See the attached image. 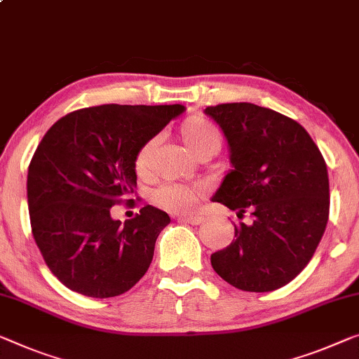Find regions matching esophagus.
<instances>
[{
	"label": "esophagus",
	"instance_id": "esophagus-1",
	"mask_svg": "<svg viewBox=\"0 0 359 359\" xmlns=\"http://www.w3.org/2000/svg\"><path fill=\"white\" fill-rule=\"evenodd\" d=\"M178 219H183V222L191 224H201L203 222V217H201V215H187V217H180Z\"/></svg>",
	"mask_w": 359,
	"mask_h": 359
}]
</instances>
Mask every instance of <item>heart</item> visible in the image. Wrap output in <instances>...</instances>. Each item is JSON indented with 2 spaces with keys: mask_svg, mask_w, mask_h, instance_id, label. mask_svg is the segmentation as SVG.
Listing matches in <instances>:
<instances>
[{
  "mask_svg": "<svg viewBox=\"0 0 359 359\" xmlns=\"http://www.w3.org/2000/svg\"><path fill=\"white\" fill-rule=\"evenodd\" d=\"M180 133L191 151L196 154L205 147L222 146V135L217 125L203 115H191L180 126ZM156 146V140H147L137 147L133 158V167L137 176L144 178L151 172V156ZM203 189L201 186H187V184H165L154 192V202L161 205L165 210L187 213L194 210V207L201 201Z\"/></svg>",
  "mask_w": 359,
  "mask_h": 359,
  "instance_id": "1",
  "label": "heart"
}]
</instances>
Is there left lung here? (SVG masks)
Returning <instances> with one entry per match:
<instances>
[{"label": "left lung", "mask_w": 359, "mask_h": 359, "mask_svg": "<svg viewBox=\"0 0 359 359\" xmlns=\"http://www.w3.org/2000/svg\"><path fill=\"white\" fill-rule=\"evenodd\" d=\"M219 125L233 170L212 197L252 224L212 253L218 276L247 292L289 284L310 263L329 219V176L323 154L300 123L250 102L203 110Z\"/></svg>", "instance_id": "1"}]
</instances>
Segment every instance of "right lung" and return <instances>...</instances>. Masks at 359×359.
I'll return each mask as SVG.
<instances>
[{"instance_id": "obj_1", "label": "right lung", "mask_w": 359, "mask_h": 359, "mask_svg": "<svg viewBox=\"0 0 359 359\" xmlns=\"http://www.w3.org/2000/svg\"><path fill=\"white\" fill-rule=\"evenodd\" d=\"M183 110L104 104L67 114L43 136L27 176L32 234L65 287L109 299L146 274L170 217L146 205L122 223L110 208L133 201L137 147Z\"/></svg>"}]
</instances>
